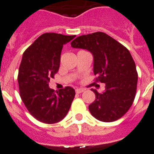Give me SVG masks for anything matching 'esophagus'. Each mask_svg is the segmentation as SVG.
<instances>
[{
  "instance_id": "obj_1",
  "label": "esophagus",
  "mask_w": 154,
  "mask_h": 154,
  "mask_svg": "<svg viewBox=\"0 0 154 154\" xmlns=\"http://www.w3.org/2000/svg\"><path fill=\"white\" fill-rule=\"evenodd\" d=\"M84 92V90L83 89H81V88H78L75 90V93L76 94H81V93Z\"/></svg>"
}]
</instances>
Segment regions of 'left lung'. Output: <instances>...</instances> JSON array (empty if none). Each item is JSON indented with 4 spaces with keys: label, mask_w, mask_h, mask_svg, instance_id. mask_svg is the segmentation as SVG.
<instances>
[{
    "label": "left lung",
    "mask_w": 154,
    "mask_h": 154,
    "mask_svg": "<svg viewBox=\"0 0 154 154\" xmlns=\"http://www.w3.org/2000/svg\"><path fill=\"white\" fill-rule=\"evenodd\" d=\"M71 45L92 53L96 81L105 83L101 94L91 89L96 99L89 105L91 113L100 121L119 120L132 105L137 90L138 73L129 50L103 32L79 36Z\"/></svg>",
    "instance_id": "left-lung-1"
}]
</instances>
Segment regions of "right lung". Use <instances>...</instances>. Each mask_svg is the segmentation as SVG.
Instances as JSON below:
<instances>
[{"label":"right lung","mask_w":154,"mask_h":154,"mask_svg":"<svg viewBox=\"0 0 154 154\" xmlns=\"http://www.w3.org/2000/svg\"><path fill=\"white\" fill-rule=\"evenodd\" d=\"M75 35L42 34L23 54L18 74L20 95L31 115L45 124H55L65 117L75 95L66 86L55 92L49 87L58 72L63 45Z\"/></svg>","instance_id":"right-lung-1"}]
</instances>
